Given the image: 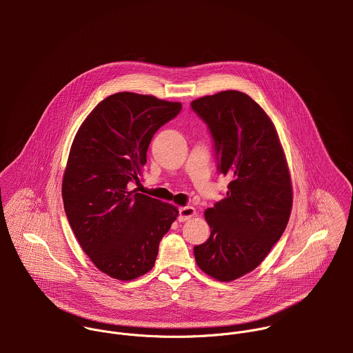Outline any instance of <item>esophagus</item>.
<instances>
[{"mask_svg":"<svg viewBox=\"0 0 353 353\" xmlns=\"http://www.w3.org/2000/svg\"><path fill=\"white\" fill-rule=\"evenodd\" d=\"M194 215H195V208H194V207L187 205V207H181V208L179 210V221H180V222H185V221H188L190 218H192Z\"/></svg>","mask_w":353,"mask_h":353,"instance_id":"1","label":"esophagus"}]
</instances>
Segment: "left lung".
Returning <instances> with one entry per match:
<instances>
[{
  "label": "left lung",
  "instance_id": "left-lung-1",
  "mask_svg": "<svg viewBox=\"0 0 353 353\" xmlns=\"http://www.w3.org/2000/svg\"><path fill=\"white\" fill-rule=\"evenodd\" d=\"M191 108L208 124L219 172L230 179L226 196L204 212L211 236L194 257L201 271L230 282L256 270L281 239L293 204L290 173L274 123L248 94L223 90Z\"/></svg>",
  "mask_w": 353,
  "mask_h": 353
}]
</instances>
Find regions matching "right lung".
Listing matches in <instances>:
<instances>
[{
  "mask_svg": "<svg viewBox=\"0 0 353 353\" xmlns=\"http://www.w3.org/2000/svg\"><path fill=\"white\" fill-rule=\"evenodd\" d=\"M181 103L119 92L102 100L81 124L63 177L71 229L97 270L132 281L155 265L159 241L179 210L130 188L139 183L154 134Z\"/></svg>",
  "mask_w": 353,
  "mask_h": 353,
  "instance_id": "right-lung-1",
  "label": "right lung"
}]
</instances>
